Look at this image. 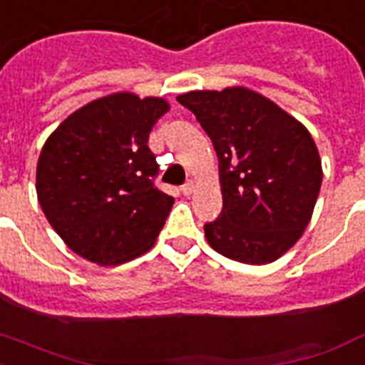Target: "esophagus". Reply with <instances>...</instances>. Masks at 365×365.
<instances>
[{
	"mask_svg": "<svg viewBox=\"0 0 365 365\" xmlns=\"http://www.w3.org/2000/svg\"><path fill=\"white\" fill-rule=\"evenodd\" d=\"M192 191H195V182H192V180H189V182L182 187V192L185 195V197H189V195H192Z\"/></svg>",
	"mask_w": 365,
	"mask_h": 365,
	"instance_id": "1",
	"label": "esophagus"
}]
</instances>
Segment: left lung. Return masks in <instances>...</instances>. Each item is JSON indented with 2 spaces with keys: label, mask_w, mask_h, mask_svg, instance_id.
Returning <instances> with one entry per match:
<instances>
[{
  "label": "left lung",
  "mask_w": 365,
  "mask_h": 365,
  "mask_svg": "<svg viewBox=\"0 0 365 365\" xmlns=\"http://www.w3.org/2000/svg\"><path fill=\"white\" fill-rule=\"evenodd\" d=\"M176 99L217 153L223 212L204 225L212 250L244 264L283 257L309 225L321 191V155L307 127L244 86Z\"/></svg>",
  "instance_id": "1"
}]
</instances>
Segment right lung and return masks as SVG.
<instances>
[{"instance_id":"right-lung-1","label":"right lung","mask_w":365,"mask_h":365,"mask_svg":"<svg viewBox=\"0 0 365 365\" xmlns=\"http://www.w3.org/2000/svg\"><path fill=\"white\" fill-rule=\"evenodd\" d=\"M163 97L118 91L91 101L58 125L37 161V198L52 229L78 257L123 264L152 250L174 204L153 185L148 148Z\"/></svg>"}]
</instances>
